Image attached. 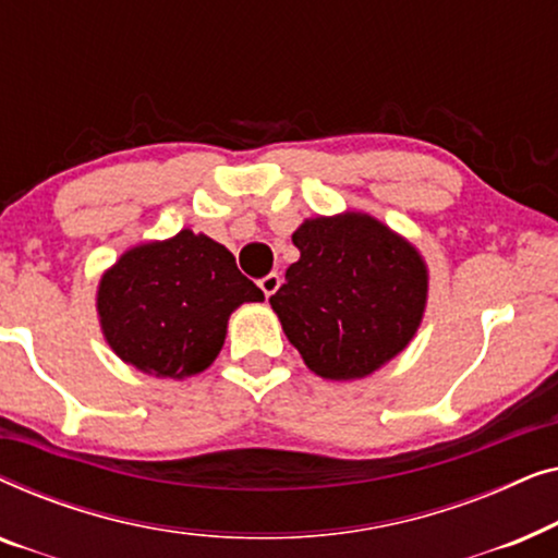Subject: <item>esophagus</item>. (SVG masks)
I'll return each mask as SVG.
<instances>
[{
  "label": "esophagus",
  "mask_w": 558,
  "mask_h": 558,
  "mask_svg": "<svg viewBox=\"0 0 558 558\" xmlns=\"http://www.w3.org/2000/svg\"><path fill=\"white\" fill-rule=\"evenodd\" d=\"M258 287H262V292L266 294V300H269L271 294H277V289L281 287V277L277 271H271V274H266V277L258 281Z\"/></svg>",
  "instance_id": "esophagus-1"
}]
</instances>
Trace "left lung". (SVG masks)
Returning <instances> with one entry per match:
<instances>
[{"mask_svg": "<svg viewBox=\"0 0 558 558\" xmlns=\"http://www.w3.org/2000/svg\"><path fill=\"white\" fill-rule=\"evenodd\" d=\"M292 241L300 262L269 304L315 376L365 378L407 350L429 296L414 243L357 210L307 218Z\"/></svg>", "mask_w": 558, "mask_h": 558, "instance_id": "8db88e82", "label": "left lung"}]
</instances>
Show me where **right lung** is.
<instances>
[{
	"instance_id": "add662e5",
	"label": "right lung",
	"mask_w": 558,
	"mask_h": 558,
	"mask_svg": "<svg viewBox=\"0 0 558 558\" xmlns=\"http://www.w3.org/2000/svg\"><path fill=\"white\" fill-rule=\"evenodd\" d=\"M262 300L223 243L182 228L172 239L124 251L98 281L96 310L121 361L147 376L182 380L210 368L233 312Z\"/></svg>"
}]
</instances>
